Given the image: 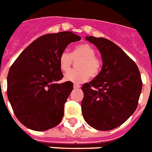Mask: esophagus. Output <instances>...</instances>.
Masks as SVG:
<instances>
[{
    "mask_svg": "<svg viewBox=\"0 0 152 152\" xmlns=\"http://www.w3.org/2000/svg\"><path fill=\"white\" fill-rule=\"evenodd\" d=\"M73 87H74V89H78V88H80V85L75 83V84H74V86H73Z\"/></svg>",
    "mask_w": 152,
    "mask_h": 152,
    "instance_id": "1",
    "label": "esophagus"
}]
</instances>
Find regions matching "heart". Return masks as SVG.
I'll list each match as a JSON object with an SVG mask.
<instances>
[{"label":"heart","mask_w":152,"mask_h":152,"mask_svg":"<svg viewBox=\"0 0 152 152\" xmlns=\"http://www.w3.org/2000/svg\"><path fill=\"white\" fill-rule=\"evenodd\" d=\"M96 55V51L88 44H82L74 48L70 54L64 50L59 56V67L63 72H67L72 67L73 61H78L77 69L65 74V80L74 83L87 81L90 76L96 77L102 70V61Z\"/></svg>","instance_id":"1"}]
</instances>
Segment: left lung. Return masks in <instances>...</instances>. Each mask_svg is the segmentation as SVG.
<instances>
[{"label": "left lung", "mask_w": 152, "mask_h": 152, "mask_svg": "<svg viewBox=\"0 0 152 152\" xmlns=\"http://www.w3.org/2000/svg\"><path fill=\"white\" fill-rule=\"evenodd\" d=\"M86 40L99 49L103 65L95 78L83 85V115L94 129L111 130L125 123L137 108L142 89L140 71L111 40L94 37H87Z\"/></svg>", "instance_id": "left-lung-1"}]
</instances>
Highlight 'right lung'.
Wrapping results in <instances>:
<instances>
[{
    "label": "right lung",
    "mask_w": 152,
    "mask_h": 152,
    "mask_svg": "<svg viewBox=\"0 0 152 152\" xmlns=\"http://www.w3.org/2000/svg\"><path fill=\"white\" fill-rule=\"evenodd\" d=\"M80 40L69 31L42 36L12 65L7 94L15 116L27 128L44 131L61 123L73 83H56L63 78L58 58L69 44Z\"/></svg>",
    "instance_id": "1"
}]
</instances>
